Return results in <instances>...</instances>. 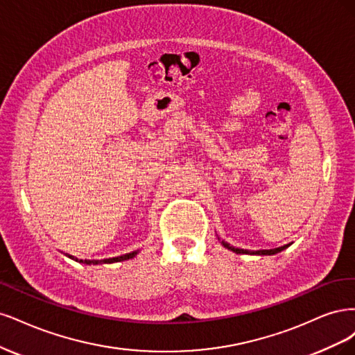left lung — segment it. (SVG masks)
Segmentation results:
<instances>
[{"label": "left lung", "mask_w": 355, "mask_h": 355, "mask_svg": "<svg viewBox=\"0 0 355 355\" xmlns=\"http://www.w3.org/2000/svg\"><path fill=\"white\" fill-rule=\"evenodd\" d=\"M221 245L224 246V248H227V249H230V250H233V252H236V254H249V255H274V254H279V252H282V250H284L286 248H289L291 246V243L289 245H284V246H280V248H276V249H264V250H246V249H239V248H233V246H230L228 243H225L224 240L221 242Z\"/></svg>", "instance_id": "obj_1"}]
</instances>
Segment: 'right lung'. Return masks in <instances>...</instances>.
Segmentation results:
<instances>
[{
	"instance_id": "add662e5",
	"label": "right lung",
	"mask_w": 355,
	"mask_h": 355,
	"mask_svg": "<svg viewBox=\"0 0 355 355\" xmlns=\"http://www.w3.org/2000/svg\"><path fill=\"white\" fill-rule=\"evenodd\" d=\"M137 252L139 250H135V252H130V254H125V255H121V257H115V258H107V259H101V261H94V259H79V262H84V264H112V262H119V261H125V259H131L137 255ZM72 258V257H69ZM78 261V259H75Z\"/></svg>"
}]
</instances>
